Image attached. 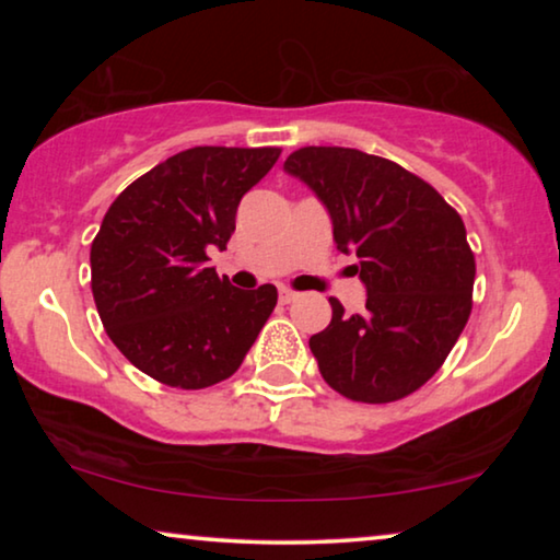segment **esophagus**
<instances>
[{"instance_id":"esophagus-1","label":"esophagus","mask_w":560,"mask_h":560,"mask_svg":"<svg viewBox=\"0 0 560 560\" xmlns=\"http://www.w3.org/2000/svg\"><path fill=\"white\" fill-rule=\"evenodd\" d=\"M295 298H298L295 290H290V288H280V303H293Z\"/></svg>"}]
</instances>
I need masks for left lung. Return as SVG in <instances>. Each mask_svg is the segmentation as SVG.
I'll return each mask as SVG.
<instances>
[{"label":"left lung","instance_id":"obj_1","mask_svg":"<svg viewBox=\"0 0 560 560\" xmlns=\"http://www.w3.org/2000/svg\"><path fill=\"white\" fill-rule=\"evenodd\" d=\"M285 171L308 183L334 221L336 249L354 252L366 311L311 336L318 370L357 402H395L441 370L471 313L477 262L464 221L431 183L351 148H301Z\"/></svg>","mask_w":560,"mask_h":560}]
</instances>
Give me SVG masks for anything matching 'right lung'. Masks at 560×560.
Instances as JSON below:
<instances>
[{
	"label": "right lung",
	"mask_w": 560,
	"mask_h": 560,
	"mask_svg": "<svg viewBox=\"0 0 560 560\" xmlns=\"http://www.w3.org/2000/svg\"><path fill=\"white\" fill-rule=\"evenodd\" d=\"M280 148H190L114 198L91 242L98 318L152 380L203 389L232 377L278 303V288L240 290L206 252L234 234L242 196Z\"/></svg>",
	"instance_id": "obj_1"
}]
</instances>
